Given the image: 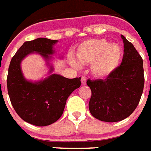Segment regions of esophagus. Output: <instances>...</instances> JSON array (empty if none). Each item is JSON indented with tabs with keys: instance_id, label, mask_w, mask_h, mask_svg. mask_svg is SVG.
<instances>
[{
	"instance_id": "34e87169",
	"label": "esophagus",
	"mask_w": 151,
	"mask_h": 151,
	"mask_svg": "<svg viewBox=\"0 0 151 151\" xmlns=\"http://www.w3.org/2000/svg\"><path fill=\"white\" fill-rule=\"evenodd\" d=\"M81 82H82V85H86V78H85V77H82V78H81Z\"/></svg>"
}]
</instances>
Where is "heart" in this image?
Here are the masks:
<instances>
[{
  "label": "heart",
  "mask_w": 151,
  "mask_h": 151,
  "mask_svg": "<svg viewBox=\"0 0 151 151\" xmlns=\"http://www.w3.org/2000/svg\"><path fill=\"white\" fill-rule=\"evenodd\" d=\"M122 54V49L118 45L110 44L103 38H91L83 41L76 53L80 63H92V73L101 78L108 76L118 67ZM68 61L73 67H79V63L73 56L69 55Z\"/></svg>",
  "instance_id": "b5f03b06"
}]
</instances>
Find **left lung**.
Listing matches in <instances>:
<instances>
[{
	"label": "left lung",
	"mask_w": 151,
	"mask_h": 151,
	"mask_svg": "<svg viewBox=\"0 0 151 151\" xmlns=\"http://www.w3.org/2000/svg\"><path fill=\"white\" fill-rule=\"evenodd\" d=\"M124 54L120 66L105 79H88L91 90L88 106L101 121L115 122L129 117L139 104L145 85L143 60L123 35Z\"/></svg>",
	"instance_id": "obj_1"
}]
</instances>
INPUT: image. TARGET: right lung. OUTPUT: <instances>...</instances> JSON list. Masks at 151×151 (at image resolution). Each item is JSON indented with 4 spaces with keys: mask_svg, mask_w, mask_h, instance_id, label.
Wrapping results in <instances>:
<instances>
[{
    "mask_svg": "<svg viewBox=\"0 0 151 151\" xmlns=\"http://www.w3.org/2000/svg\"><path fill=\"white\" fill-rule=\"evenodd\" d=\"M57 40L39 38L26 41L10 61L7 75V91L10 102L17 113L24 121L46 126L58 120L63 113L66 100L72 92L81 85V78H67L52 74L45 79L32 82L25 78L21 62L30 54H39L47 61L54 54ZM54 70L50 66V72Z\"/></svg>",
    "mask_w": 151,
    "mask_h": 151,
    "instance_id": "obj_1",
    "label": "right lung"
}]
</instances>
